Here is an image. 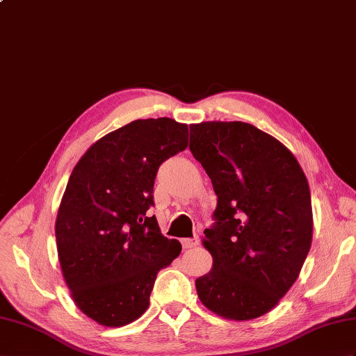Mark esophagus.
Here are the masks:
<instances>
[{
    "label": "esophagus",
    "instance_id": "34e87169",
    "mask_svg": "<svg viewBox=\"0 0 356 356\" xmlns=\"http://www.w3.org/2000/svg\"><path fill=\"white\" fill-rule=\"evenodd\" d=\"M181 243H183L184 249H190V248H195L199 245V237H192V238H183L181 240Z\"/></svg>",
    "mask_w": 356,
    "mask_h": 356
}]
</instances>
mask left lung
<instances>
[{"instance_id":"obj_1","label":"left lung","mask_w":356,"mask_h":356,"mask_svg":"<svg viewBox=\"0 0 356 356\" xmlns=\"http://www.w3.org/2000/svg\"><path fill=\"white\" fill-rule=\"evenodd\" d=\"M188 148L218 195L204 231L213 267L196 280L197 296L220 317L257 318L290 290L309 252L307 177L280 140L246 122L190 125Z\"/></svg>"}]
</instances>
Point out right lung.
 <instances>
[{
    "label": "right lung",
    "mask_w": 356,
    "mask_h": 356,
    "mask_svg": "<svg viewBox=\"0 0 356 356\" xmlns=\"http://www.w3.org/2000/svg\"><path fill=\"white\" fill-rule=\"evenodd\" d=\"M187 136L169 118L133 120L93 143L69 177L56 220L58 261L75 305L102 326L140 317L157 273L181 252L148 210L159 168L187 148Z\"/></svg>",
    "instance_id": "add662e5"
}]
</instances>
